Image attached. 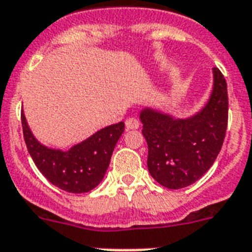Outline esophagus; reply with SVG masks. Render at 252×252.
I'll return each instance as SVG.
<instances>
[{
  "mask_svg": "<svg viewBox=\"0 0 252 252\" xmlns=\"http://www.w3.org/2000/svg\"><path fill=\"white\" fill-rule=\"evenodd\" d=\"M139 126V122L135 118H128L126 120V130H130V129H137Z\"/></svg>",
  "mask_w": 252,
  "mask_h": 252,
  "instance_id": "esophagus-1",
  "label": "esophagus"
}]
</instances>
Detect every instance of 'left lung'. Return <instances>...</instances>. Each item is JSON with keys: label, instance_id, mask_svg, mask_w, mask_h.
<instances>
[{"label": "left lung", "instance_id": "8db88e82", "mask_svg": "<svg viewBox=\"0 0 252 252\" xmlns=\"http://www.w3.org/2000/svg\"><path fill=\"white\" fill-rule=\"evenodd\" d=\"M211 100L190 119H172L165 114L143 110L144 138L148 144L151 176L167 189L189 187L209 170L217 158L228 123L226 78L214 67Z\"/></svg>", "mask_w": 252, "mask_h": 252}]
</instances>
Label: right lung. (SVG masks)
I'll return each mask as SVG.
<instances>
[{"label": "right lung", "instance_id": "obj_1", "mask_svg": "<svg viewBox=\"0 0 252 252\" xmlns=\"http://www.w3.org/2000/svg\"><path fill=\"white\" fill-rule=\"evenodd\" d=\"M24 141L32 161L49 183L68 192H87L100 184L110 163L114 147L124 132V123L109 126L68 151L41 146L32 137L21 111Z\"/></svg>", "mask_w": 252, "mask_h": 252}]
</instances>
